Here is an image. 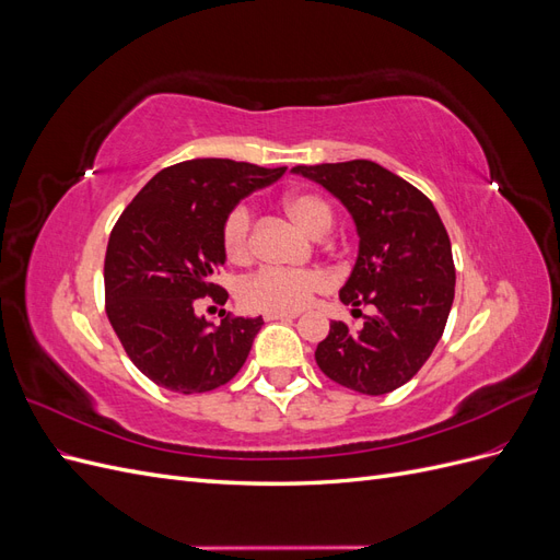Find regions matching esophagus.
<instances>
[{"instance_id":"1","label":"esophagus","mask_w":560,"mask_h":560,"mask_svg":"<svg viewBox=\"0 0 560 560\" xmlns=\"http://www.w3.org/2000/svg\"><path fill=\"white\" fill-rule=\"evenodd\" d=\"M294 317H296L294 313H268V315H266L268 322H290V319H294Z\"/></svg>"}]
</instances>
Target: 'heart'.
<instances>
[{
  "label": "heart",
  "instance_id": "1",
  "mask_svg": "<svg viewBox=\"0 0 560 560\" xmlns=\"http://www.w3.org/2000/svg\"><path fill=\"white\" fill-rule=\"evenodd\" d=\"M282 208L311 235H325L334 222L327 202L313 194H287L282 198ZM222 249L231 264L249 261L252 212L247 206H235L226 214L222 224ZM327 287L329 278L317 268H261L241 284V303L252 313H299Z\"/></svg>",
  "mask_w": 560,
  "mask_h": 560
}]
</instances>
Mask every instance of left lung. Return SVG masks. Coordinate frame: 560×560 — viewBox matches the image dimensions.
<instances>
[{
	"mask_svg": "<svg viewBox=\"0 0 560 560\" xmlns=\"http://www.w3.org/2000/svg\"><path fill=\"white\" fill-rule=\"evenodd\" d=\"M294 173L325 186L352 214L360 254L338 296L354 311L374 308L360 331L331 322L315 362L354 393H393L428 362L453 306L455 266L442 217L425 194L374 161L296 165Z\"/></svg>",
	"mask_w": 560,
	"mask_h": 560,
	"instance_id": "8db88e82",
	"label": "left lung"
}]
</instances>
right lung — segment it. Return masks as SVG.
Returning <instances> with one entry per match:
<instances>
[{"mask_svg":"<svg viewBox=\"0 0 560 560\" xmlns=\"http://www.w3.org/2000/svg\"><path fill=\"white\" fill-rule=\"evenodd\" d=\"M287 167L194 159L163 167L112 229L105 254V311L130 362L156 385L198 395L226 385L245 364L261 317L194 313L196 299H229L222 224L238 202Z\"/></svg>","mask_w":560,"mask_h":560,"instance_id":"add662e5","label":"right lung"}]
</instances>
